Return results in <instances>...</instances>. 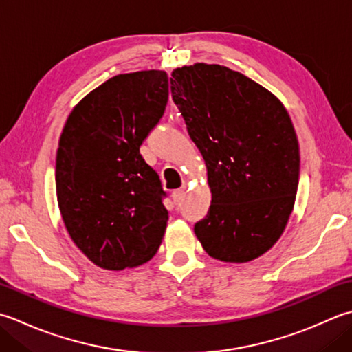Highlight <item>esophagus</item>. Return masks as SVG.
Returning <instances> with one entry per match:
<instances>
[{
	"label": "esophagus",
	"instance_id": "1",
	"mask_svg": "<svg viewBox=\"0 0 352 352\" xmlns=\"http://www.w3.org/2000/svg\"><path fill=\"white\" fill-rule=\"evenodd\" d=\"M184 198V189H177L172 192V199H174V203L178 204Z\"/></svg>",
	"mask_w": 352,
	"mask_h": 352
}]
</instances>
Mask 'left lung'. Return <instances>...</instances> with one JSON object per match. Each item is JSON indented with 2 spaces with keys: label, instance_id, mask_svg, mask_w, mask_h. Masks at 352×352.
Segmentation results:
<instances>
[{
  "label": "left lung",
  "instance_id": "obj_1",
  "mask_svg": "<svg viewBox=\"0 0 352 352\" xmlns=\"http://www.w3.org/2000/svg\"><path fill=\"white\" fill-rule=\"evenodd\" d=\"M172 100L208 166L212 201L195 235L212 258L249 263L292 215L299 143L287 109L256 82L217 64L172 72Z\"/></svg>",
  "mask_w": 352,
  "mask_h": 352
}]
</instances>
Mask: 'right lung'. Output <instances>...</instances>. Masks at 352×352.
<instances>
[{"label":"right lung","mask_w":352,"mask_h":352,"mask_svg":"<svg viewBox=\"0 0 352 352\" xmlns=\"http://www.w3.org/2000/svg\"><path fill=\"white\" fill-rule=\"evenodd\" d=\"M168 74H119L87 94L59 139L56 195L74 244L107 270L137 267L157 253L168 223L160 177L140 146L164 114Z\"/></svg>","instance_id":"1"}]
</instances>
